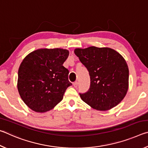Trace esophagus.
<instances>
[{
  "label": "esophagus",
  "instance_id": "34e87169",
  "mask_svg": "<svg viewBox=\"0 0 148 148\" xmlns=\"http://www.w3.org/2000/svg\"><path fill=\"white\" fill-rule=\"evenodd\" d=\"M77 85H78V84H77V82H74V83H73V86H74V87H75V88H77Z\"/></svg>",
  "mask_w": 148,
  "mask_h": 148
}]
</instances>
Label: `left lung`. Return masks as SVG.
I'll list each match as a JSON object with an SVG mask.
<instances>
[{
  "label": "left lung",
  "mask_w": 148,
  "mask_h": 148,
  "mask_svg": "<svg viewBox=\"0 0 148 148\" xmlns=\"http://www.w3.org/2000/svg\"><path fill=\"white\" fill-rule=\"evenodd\" d=\"M74 53L88 70L91 85L79 94L92 108L107 111L119 104L129 89V68L121 54L110 47L76 48Z\"/></svg>",
  "instance_id": "left-lung-1"
}]
</instances>
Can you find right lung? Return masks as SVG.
Masks as SVG:
<instances>
[{
	"mask_svg": "<svg viewBox=\"0 0 148 148\" xmlns=\"http://www.w3.org/2000/svg\"><path fill=\"white\" fill-rule=\"evenodd\" d=\"M69 51L62 48H40L23 59L18 70L17 89L30 109L44 113L53 108L63 99L71 86L69 70L62 66Z\"/></svg>",
	"mask_w": 148,
	"mask_h": 148,
	"instance_id": "obj_1",
	"label": "right lung"
}]
</instances>
